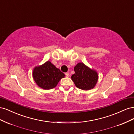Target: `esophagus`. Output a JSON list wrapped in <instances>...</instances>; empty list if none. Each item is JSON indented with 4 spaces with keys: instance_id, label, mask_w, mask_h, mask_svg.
<instances>
[{
    "instance_id": "1",
    "label": "esophagus",
    "mask_w": 134,
    "mask_h": 134,
    "mask_svg": "<svg viewBox=\"0 0 134 134\" xmlns=\"http://www.w3.org/2000/svg\"><path fill=\"white\" fill-rule=\"evenodd\" d=\"M65 75L66 77L69 76V72H65Z\"/></svg>"
}]
</instances>
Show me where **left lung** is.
I'll return each instance as SVG.
<instances>
[{"label": "left lung", "instance_id": "obj_1", "mask_svg": "<svg viewBox=\"0 0 134 134\" xmlns=\"http://www.w3.org/2000/svg\"><path fill=\"white\" fill-rule=\"evenodd\" d=\"M75 74L71 79L75 86L82 90H90L94 88L98 80V74L83 63H79L74 67Z\"/></svg>", "mask_w": 134, "mask_h": 134}]
</instances>
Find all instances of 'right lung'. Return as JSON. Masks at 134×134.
I'll return each mask as SVG.
<instances>
[{"mask_svg":"<svg viewBox=\"0 0 134 134\" xmlns=\"http://www.w3.org/2000/svg\"><path fill=\"white\" fill-rule=\"evenodd\" d=\"M64 76L63 72L48 61L41 66L36 67L33 71L35 82L44 90L55 88Z\"/></svg>","mask_w":134,"mask_h":134,"instance_id":"1","label":"right lung"}]
</instances>
